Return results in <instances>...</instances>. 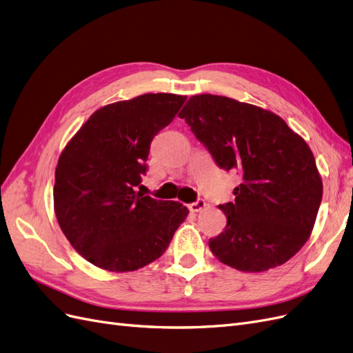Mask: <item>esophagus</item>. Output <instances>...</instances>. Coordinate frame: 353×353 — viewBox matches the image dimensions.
<instances>
[{
  "label": "esophagus",
  "instance_id": "34e87169",
  "mask_svg": "<svg viewBox=\"0 0 353 353\" xmlns=\"http://www.w3.org/2000/svg\"><path fill=\"white\" fill-rule=\"evenodd\" d=\"M206 206V201L203 200V199H197L196 201H193V203H190L188 205V209L191 210V212H200L203 208Z\"/></svg>",
  "mask_w": 353,
  "mask_h": 353
}]
</instances>
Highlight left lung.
I'll list each match as a JSON object with an SVG mask.
<instances>
[{
    "mask_svg": "<svg viewBox=\"0 0 353 353\" xmlns=\"http://www.w3.org/2000/svg\"><path fill=\"white\" fill-rule=\"evenodd\" d=\"M216 165L241 178L221 205L227 227L209 240L216 258L245 272L283 265L309 239L323 199L311 148L280 116L221 95H193L179 113Z\"/></svg>",
    "mask_w": 353,
    "mask_h": 353,
    "instance_id": "8db88e82",
    "label": "left lung"
}]
</instances>
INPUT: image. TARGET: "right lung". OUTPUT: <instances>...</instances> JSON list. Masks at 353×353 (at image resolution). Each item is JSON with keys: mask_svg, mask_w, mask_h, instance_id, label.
I'll use <instances>...</instances> for the list:
<instances>
[{"mask_svg": "<svg viewBox=\"0 0 353 353\" xmlns=\"http://www.w3.org/2000/svg\"><path fill=\"white\" fill-rule=\"evenodd\" d=\"M187 97L143 94L94 112L59 157L54 210L85 259L112 272L135 271L165 253L188 215L178 201L144 196L150 144Z\"/></svg>", "mask_w": 353, "mask_h": 353, "instance_id": "add662e5", "label": "right lung"}]
</instances>
